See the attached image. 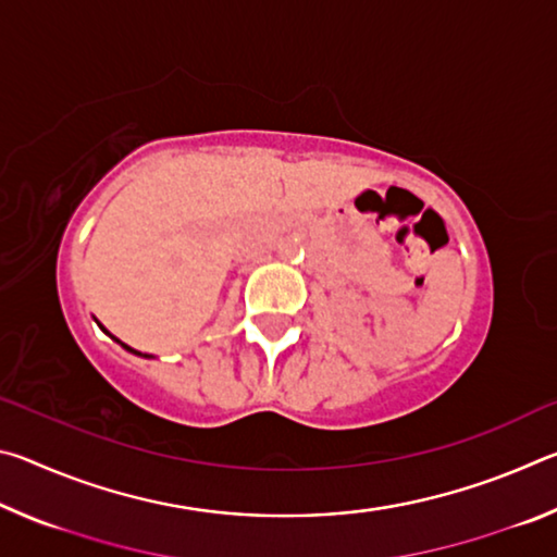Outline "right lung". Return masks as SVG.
<instances>
[{
  "label": "right lung",
  "mask_w": 557,
  "mask_h": 557,
  "mask_svg": "<svg viewBox=\"0 0 557 557\" xmlns=\"http://www.w3.org/2000/svg\"><path fill=\"white\" fill-rule=\"evenodd\" d=\"M98 326L102 329V324H98ZM102 332H106V329H102ZM106 334H108V332H106ZM110 336H112V334H110ZM112 338H115V336H112ZM115 342H117V344H120L122 348H125V351H129V354H135V356H145V358H152V356H149V354H139V351H135V348H129L127 344H122V342H120V338H115Z\"/></svg>",
  "instance_id": "obj_1"
}]
</instances>
